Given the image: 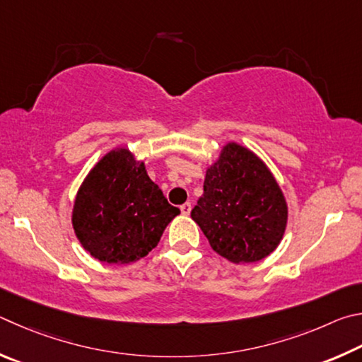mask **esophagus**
<instances>
[{"instance_id":"1","label":"esophagus","mask_w":362,"mask_h":362,"mask_svg":"<svg viewBox=\"0 0 362 362\" xmlns=\"http://www.w3.org/2000/svg\"><path fill=\"white\" fill-rule=\"evenodd\" d=\"M180 210H181L182 214H186V216H187V214L191 213V210H192V205L189 204V202H186V204H182V205L180 206Z\"/></svg>"}]
</instances>
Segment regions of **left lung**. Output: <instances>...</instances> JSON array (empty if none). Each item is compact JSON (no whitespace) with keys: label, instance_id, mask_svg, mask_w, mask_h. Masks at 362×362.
Masks as SVG:
<instances>
[{"label":"left lung","instance_id":"obj_1","mask_svg":"<svg viewBox=\"0 0 362 362\" xmlns=\"http://www.w3.org/2000/svg\"><path fill=\"white\" fill-rule=\"evenodd\" d=\"M191 216L218 255L250 264L267 257L280 243L288 206L261 158L230 143L206 170L204 194Z\"/></svg>","mask_w":362,"mask_h":362}]
</instances>
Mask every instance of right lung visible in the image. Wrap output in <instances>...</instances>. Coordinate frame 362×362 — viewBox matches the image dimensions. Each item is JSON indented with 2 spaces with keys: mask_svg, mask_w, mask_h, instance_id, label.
<instances>
[{
  "mask_svg": "<svg viewBox=\"0 0 362 362\" xmlns=\"http://www.w3.org/2000/svg\"><path fill=\"white\" fill-rule=\"evenodd\" d=\"M180 208L168 204L144 163L116 149L95 165L78 192L73 227L84 250L107 264H130L156 248Z\"/></svg>",
  "mask_w": 362,
  "mask_h": 362,
  "instance_id": "add662e5",
  "label": "right lung"
}]
</instances>
